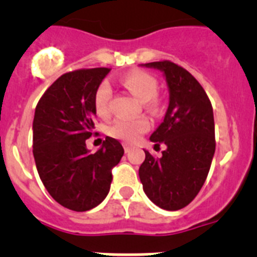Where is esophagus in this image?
<instances>
[{
  "instance_id": "obj_1",
  "label": "esophagus",
  "mask_w": 257,
  "mask_h": 257,
  "mask_svg": "<svg viewBox=\"0 0 257 257\" xmlns=\"http://www.w3.org/2000/svg\"><path fill=\"white\" fill-rule=\"evenodd\" d=\"M123 149H124V152H126V153H128V152L131 151V145L123 144Z\"/></svg>"
}]
</instances>
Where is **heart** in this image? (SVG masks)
Masks as SVG:
<instances>
[{"instance_id":"obj_1","label":"heart","mask_w":257,"mask_h":257,"mask_svg":"<svg viewBox=\"0 0 257 257\" xmlns=\"http://www.w3.org/2000/svg\"><path fill=\"white\" fill-rule=\"evenodd\" d=\"M121 83L142 103L153 100L158 92L157 79L143 70H134L124 74L121 78ZM112 87L108 81H103L97 86L94 94V108L95 112L100 117H105L109 113V103L112 99ZM148 130V119L142 117L136 119H117L109 127V134L113 138L131 143L139 139V136Z\"/></svg>"}]
</instances>
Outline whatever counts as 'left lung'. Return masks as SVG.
Here are the masks:
<instances>
[{"label": "left lung", "instance_id": "obj_1", "mask_svg": "<svg viewBox=\"0 0 257 257\" xmlns=\"http://www.w3.org/2000/svg\"><path fill=\"white\" fill-rule=\"evenodd\" d=\"M161 70L169 106L151 142L165 144L161 158L148 151L139 169L143 189L154 205L176 211L189 205L205 184L215 154V122L207 94L192 74L171 61L140 64Z\"/></svg>", "mask_w": 257, "mask_h": 257}]
</instances>
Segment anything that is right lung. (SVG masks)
I'll return each instance as SVG.
<instances>
[{
  "label": "right lung",
  "mask_w": 257,
  "mask_h": 257,
  "mask_svg": "<svg viewBox=\"0 0 257 257\" xmlns=\"http://www.w3.org/2000/svg\"><path fill=\"white\" fill-rule=\"evenodd\" d=\"M109 68L63 74L46 90L33 118V157L50 196L69 210L83 212L108 196L112 169L124 151L106 136L95 153L86 147L96 112L94 94Z\"/></svg>",
  "instance_id": "1"
}]
</instances>
